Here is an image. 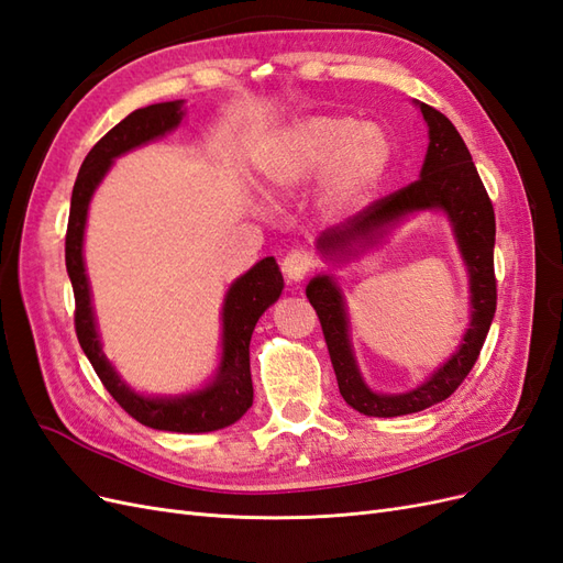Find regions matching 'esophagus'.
Returning a JSON list of instances; mask_svg holds the SVG:
<instances>
[{
	"instance_id": "obj_1",
	"label": "esophagus",
	"mask_w": 563,
	"mask_h": 563,
	"mask_svg": "<svg viewBox=\"0 0 563 563\" xmlns=\"http://www.w3.org/2000/svg\"><path fill=\"white\" fill-rule=\"evenodd\" d=\"M312 267H314L312 255L308 251H302V249H294L291 253H286L284 261H282L284 275L291 282H302L305 277L310 275Z\"/></svg>"
}]
</instances>
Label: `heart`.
<instances>
[{
  "label": "heart",
  "mask_w": 563,
  "mask_h": 563,
  "mask_svg": "<svg viewBox=\"0 0 563 563\" xmlns=\"http://www.w3.org/2000/svg\"><path fill=\"white\" fill-rule=\"evenodd\" d=\"M395 147L378 124L319 114L296 122L258 155V176L269 195H288L323 174V201L333 211L354 209L389 174Z\"/></svg>",
  "instance_id": "heart-1"
}]
</instances>
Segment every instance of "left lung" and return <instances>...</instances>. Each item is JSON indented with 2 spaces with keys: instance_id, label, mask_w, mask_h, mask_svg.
I'll use <instances>...</instances> for the list:
<instances>
[{
  "instance_id": "left-lung-1",
  "label": "left lung",
  "mask_w": 563,
  "mask_h": 563,
  "mask_svg": "<svg viewBox=\"0 0 563 563\" xmlns=\"http://www.w3.org/2000/svg\"><path fill=\"white\" fill-rule=\"evenodd\" d=\"M430 129V145L420 178L401 190L376 199L364 211L347 218L345 223L323 230L317 240L321 255L331 261H345L360 255L366 246L378 242L387 228L416 211H444L451 220L455 242L470 272L472 319L463 343L451 360L432 376L404 395H378L373 391L356 366L345 300L333 277H314L305 294L317 310L323 338H327L338 389L343 399L364 416L395 418L408 416L449 399L457 385L467 378L474 362L479 360L486 333L496 314V272H493V246H496V213L486 187L476 174L470 150L446 114L418 103Z\"/></svg>"
}]
</instances>
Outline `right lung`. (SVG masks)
<instances>
[{
  "label": "right lung",
  "mask_w": 563,
  "mask_h": 563,
  "mask_svg": "<svg viewBox=\"0 0 563 563\" xmlns=\"http://www.w3.org/2000/svg\"><path fill=\"white\" fill-rule=\"evenodd\" d=\"M183 100L147 106L124 117L100 139L84 159L70 201V220L65 234V267L75 291V331L84 354L89 356L100 383L124 411L145 428L164 432H213L240 420L253 404L249 343L255 321L282 296L284 279L275 258L255 263L236 279L223 302V356L216 378L197 391L183 397H143L117 376L106 360L96 329L87 269H84V228H87L89 201L98 183L110 172L112 162L124 152L145 145L174 131L183 119Z\"/></svg>",
  "instance_id": "add662e5"
}]
</instances>
